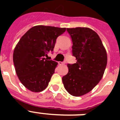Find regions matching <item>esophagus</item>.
<instances>
[{
    "mask_svg": "<svg viewBox=\"0 0 120 120\" xmlns=\"http://www.w3.org/2000/svg\"><path fill=\"white\" fill-rule=\"evenodd\" d=\"M64 64H65V62H58V65H64Z\"/></svg>",
    "mask_w": 120,
    "mask_h": 120,
    "instance_id": "esophagus-1",
    "label": "esophagus"
}]
</instances>
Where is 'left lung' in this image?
I'll return each mask as SVG.
<instances>
[{
    "instance_id": "left-lung-1",
    "label": "left lung",
    "mask_w": 120,
    "mask_h": 120,
    "mask_svg": "<svg viewBox=\"0 0 120 120\" xmlns=\"http://www.w3.org/2000/svg\"><path fill=\"white\" fill-rule=\"evenodd\" d=\"M71 36L72 53L77 63L68 64V72L62 78L66 90L72 96L85 95L102 79L107 54L100 37L87 27L67 29Z\"/></svg>"
}]
</instances>
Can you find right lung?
Segmentation results:
<instances>
[{"label": "right lung", "instance_id": "add662e5", "mask_svg": "<svg viewBox=\"0 0 120 120\" xmlns=\"http://www.w3.org/2000/svg\"><path fill=\"white\" fill-rule=\"evenodd\" d=\"M66 28L36 25L20 39L14 50L16 73L23 85L33 92H40L48 86L58 63L45 58L53 51L56 39Z\"/></svg>", "mask_w": 120, "mask_h": 120}]
</instances>
